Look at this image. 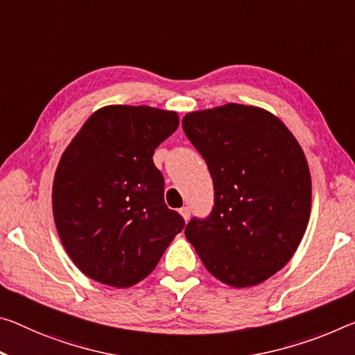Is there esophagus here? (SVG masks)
<instances>
[{"label":"esophagus","instance_id":"34e87169","mask_svg":"<svg viewBox=\"0 0 355 355\" xmlns=\"http://www.w3.org/2000/svg\"><path fill=\"white\" fill-rule=\"evenodd\" d=\"M180 215L183 216L184 221H188L189 216H191V208L189 207H182V208H180Z\"/></svg>","mask_w":355,"mask_h":355}]
</instances>
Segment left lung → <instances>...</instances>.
Masks as SVG:
<instances>
[{"label": "left lung", "instance_id": "obj_1", "mask_svg": "<svg viewBox=\"0 0 355 355\" xmlns=\"http://www.w3.org/2000/svg\"><path fill=\"white\" fill-rule=\"evenodd\" d=\"M182 125L215 188L210 216L191 219L184 235L219 281L232 288L262 283L291 261L305 235L311 213L305 153L261 107L191 112Z\"/></svg>", "mask_w": 355, "mask_h": 355}]
</instances>
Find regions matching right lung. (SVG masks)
I'll use <instances>...</instances> for the list:
<instances>
[{
	"mask_svg": "<svg viewBox=\"0 0 355 355\" xmlns=\"http://www.w3.org/2000/svg\"><path fill=\"white\" fill-rule=\"evenodd\" d=\"M178 123L177 112L107 105L67 145L55 172L53 218L66 252L88 278L114 288L137 284L183 230L153 162Z\"/></svg>",
	"mask_w": 355,
	"mask_h": 355,
	"instance_id": "right-lung-1",
	"label": "right lung"
}]
</instances>
